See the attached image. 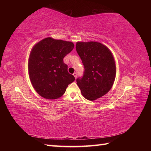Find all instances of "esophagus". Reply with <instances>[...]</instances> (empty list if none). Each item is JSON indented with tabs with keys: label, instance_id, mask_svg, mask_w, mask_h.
<instances>
[{
	"label": "esophagus",
	"instance_id": "1",
	"mask_svg": "<svg viewBox=\"0 0 151 151\" xmlns=\"http://www.w3.org/2000/svg\"><path fill=\"white\" fill-rule=\"evenodd\" d=\"M73 76H74L75 78L76 79V77H77V73H76V72H74V74H73Z\"/></svg>",
	"mask_w": 151,
	"mask_h": 151
}]
</instances>
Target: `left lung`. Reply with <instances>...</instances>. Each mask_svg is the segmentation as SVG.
I'll list each match as a JSON object with an SVG mask.
<instances>
[{
    "mask_svg": "<svg viewBox=\"0 0 151 151\" xmlns=\"http://www.w3.org/2000/svg\"><path fill=\"white\" fill-rule=\"evenodd\" d=\"M76 48L84 67L77 84L86 99L94 101L112 88L116 76L115 60L108 48L99 42H79Z\"/></svg>",
    "mask_w": 151,
    "mask_h": 151,
    "instance_id": "left-lung-1",
    "label": "left lung"
}]
</instances>
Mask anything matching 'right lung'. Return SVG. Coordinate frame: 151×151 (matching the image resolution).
<instances>
[{"mask_svg": "<svg viewBox=\"0 0 151 151\" xmlns=\"http://www.w3.org/2000/svg\"><path fill=\"white\" fill-rule=\"evenodd\" d=\"M74 47L72 42L46 38L32 48L28 71L32 86L41 96L47 99L60 98L68 84L75 80L67 70L63 59Z\"/></svg>", "mask_w": 151, "mask_h": 151, "instance_id": "right-lung-1", "label": "right lung"}]
</instances>
